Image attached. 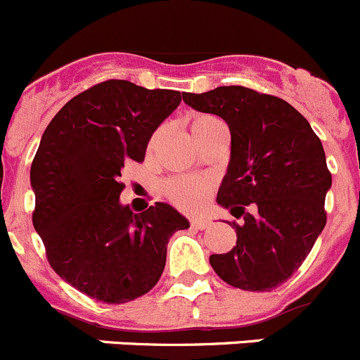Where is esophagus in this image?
Listing matches in <instances>:
<instances>
[{"label": "esophagus", "mask_w": 360, "mask_h": 360, "mask_svg": "<svg viewBox=\"0 0 360 360\" xmlns=\"http://www.w3.org/2000/svg\"><path fill=\"white\" fill-rule=\"evenodd\" d=\"M210 223L207 219H191V229H196V230H205L209 229Z\"/></svg>", "instance_id": "obj_1"}]
</instances>
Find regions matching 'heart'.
<instances>
[{
  "label": "heart",
  "instance_id": "obj_1",
  "mask_svg": "<svg viewBox=\"0 0 360 360\" xmlns=\"http://www.w3.org/2000/svg\"><path fill=\"white\" fill-rule=\"evenodd\" d=\"M189 130L196 143L202 144L216 131L225 130V124L212 114H194L189 117ZM160 135H162V130H157L151 135L148 151L155 150L157 143L160 141ZM212 189L214 180L210 176H176L164 184V194L167 200L178 209L189 210V212L202 209Z\"/></svg>",
  "mask_w": 360,
  "mask_h": 360
}]
</instances>
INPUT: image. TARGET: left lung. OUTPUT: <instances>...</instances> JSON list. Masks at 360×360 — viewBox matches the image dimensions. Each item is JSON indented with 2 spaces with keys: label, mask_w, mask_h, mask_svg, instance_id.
<instances>
[{
  "label": "left lung",
  "mask_w": 360,
  "mask_h": 360,
  "mask_svg": "<svg viewBox=\"0 0 360 360\" xmlns=\"http://www.w3.org/2000/svg\"><path fill=\"white\" fill-rule=\"evenodd\" d=\"M184 101L226 121L232 153L217 203L240 223L229 253L210 255L221 280L243 291H271L302 266L325 229L332 186L321 141L282 98L229 85Z\"/></svg>",
  "instance_id": "obj_1"
}]
</instances>
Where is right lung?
Wrapping results in <instances>:
<instances>
[{
	"instance_id": "right-lung-1",
	"label": "right lung",
	"mask_w": 360,
	"mask_h": 360,
	"mask_svg": "<svg viewBox=\"0 0 360 360\" xmlns=\"http://www.w3.org/2000/svg\"><path fill=\"white\" fill-rule=\"evenodd\" d=\"M180 101L178 91L107 80L69 100L42 134L30 171L32 221L53 271L98 302L151 291L167 240L189 226L167 203L141 214L120 203L124 164L143 162L151 134Z\"/></svg>"
}]
</instances>
